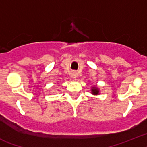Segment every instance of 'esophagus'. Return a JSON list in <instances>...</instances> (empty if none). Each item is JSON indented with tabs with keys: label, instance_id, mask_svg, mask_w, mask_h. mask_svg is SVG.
<instances>
[{
	"label": "esophagus",
	"instance_id": "1",
	"mask_svg": "<svg viewBox=\"0 0 147 147\" xmlns=\"http://www.w3.org/2000/svg\"><path fill=\"white\" fill-rule=\"evenodd\" d=\"M72 77L74 78H76L78 77V73L76 72H74L72 73Z\"/></svg>",
	"mask_w": 147,
	"mask_h": 147
}]
</instances>
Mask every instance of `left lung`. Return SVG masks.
<instances>
[{
	"label": "left lung",
	"mask_w": 147,
	"mask_h": 147,
	"mask_svg": "<svg viewBox=\"0 0 147 147\" xmlns=\"http://www.w3.org/2000/svg\"><path fill=\"white\" fill-rule=\"evenodd\" d=\"M100 89L96 86H91V93L93 95H100Z\"/></svg>",
	"instance_id": "1"
}]
</instances>
